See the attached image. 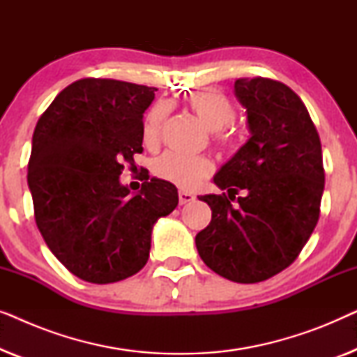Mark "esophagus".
Listing matches in <instances>:
<instances>
[{
  "label": "esophagus",
  "instance_id": "obj_1",
  "mask_svg": "<svg viewBox=\"0 0 357 357\" xmlns=\"http://www.w3.org/2000/svg\"><path fill=\"white\" fill-rule=\"evenodd\" d=\"M193 199H195V195L188 193V192H183V190H180V192H178V202H180V204H187L190 202H193Z\"/></svg>",
  "mask_w": 357,
  "mask_h": 357
}]
</instances>
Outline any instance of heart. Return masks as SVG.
I'll return each instance as SVG.
<instances>
[{"instance_id":"b5f03b06","label":"heart","mask_w":357,"mask_h":357,"mask_svg":"<svg viewBox=\"0 0 357 357\" xmlns=\"http://www.w3.org/2000/svg\"><path fill=\"white\" fill-rule=\"evenodd\" d=\"M187 105L208 130L214 131V143L219 148L224 151L236 148L237 136L231 126L236 109L224 92L214 87L197 91L187 97ZM169 112L170 105L164 100L155 102L148 110L143 123V139L148 146H154L159 141ZM213 162L206 155H185L174 151L164 153L153 162L155 177L187 190L199 187L203 180L213 174Z\"/></svg>"}]
</instances>
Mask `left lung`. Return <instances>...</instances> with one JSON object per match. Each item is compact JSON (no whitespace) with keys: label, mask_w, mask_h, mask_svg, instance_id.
I'll list each match as a JSON object with an SVG mask.
<instances>
[{"label":"left lung","mask_w":357,"mask_h":357,"mask_svg":"<svg viewBox=\"0 0 357 357\" xmlns=\"http://www.w3.org/2000/svg\"><path fill=\"white\" fill-rule=\"evenodd\" d=\"M234 87L252 136L214 177L226 193L199 197L213 218L195 242L214 273L252 284L299 257L319 222L325 170L320 136L289 86L241 77Z\"/></svg>","instance_id":"left-lung-1"}]
</instances>
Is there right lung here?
<instances>
[{"instance_id":"add662e5","label":"right lung","mask_w":357,"mask_h":357,"mask_svg":"<svg viewBox=\"0 0 357 357\" xmlns=\"http://www.w3.org/2000/svg\"><path fill=\"white\" fill-rule=\"evenodd\" d=\"M155 87L84 77L65 87L37 121L27 182L43 241L68 271L94 284L133 276L149 258L151 232L177 208L170 182L120 183L143 153V114Z\"/></svg>"}]
</instances>
